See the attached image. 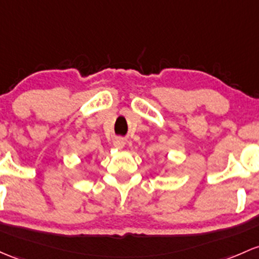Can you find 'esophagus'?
Wrapping results in <instances>:
<instances>
[{
    "label": "esophagus",
    "instance_id": "esophagus-1",
    "mask_svg": "<svg viewBox=\"0 0 259 259\" xmlns=\"http://www.w3.org/2000/svg\"><path fill=\"white\" fill-rule=\"evenodd\" d=\"M125 144V139L121 138V137H118L114 139V146H116V148H122Z\"/></svg>",
    "mask_w": 259,
    "mask_h": 259
}]
</instances>
